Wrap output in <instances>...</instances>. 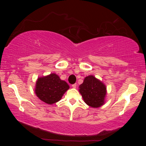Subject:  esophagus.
<instances>
[{
    "mask_svg": "<svg viewBox=\"0 0 146 146\" xmlns=\"http://www.w3.org/2000/svg\"><path fill=\"white\" fill-rule=\"evenodd\" d=\"M71 86H72V88H76V84H73V85Z\"/></svg>",
    "mask_w": 146,
    "mask_h": 146,
    "instance_id": "esophagus-1",
    "label": "esophagus"
}]
</instances>
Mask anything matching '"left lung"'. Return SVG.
Masks as SVG:
<instances>
[{
	"label": "left lung",
	"mask_w": 146,
	"mask_h": 146,
	"mask_svg": "<svg viewBox=\"0 0 146 146\" xmlns=\"http://www.w3.org/2000/svg\"><path fill=\"white\" fill-rule=\"evenodd\" d=\"M79 92L86 104L93 108H97L105 104L106 86L102 81L94 76L89 75L79 86Z\"/></svg>",
	"instance_id": "obj_1"
}]
</instances>
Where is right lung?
Segmentation results:
<instances>
[{
  "label": "right lung",
  "mask_w": 146,
  "mask_h": 146,
  "mask_svg": "<svg viewBox=\"0 0 146 146\" xmlns=\"http://www.w3.org/2000/svg\"><path fill=\"white\" fill-rule=\"evenodd\" d=\"M69 88L66 81L61 80L56 74L51 73L37 78L35 93L40 100L51 105L61 100Z\"/></svg>",
  "instance_id": "1"
}]
</instances>
